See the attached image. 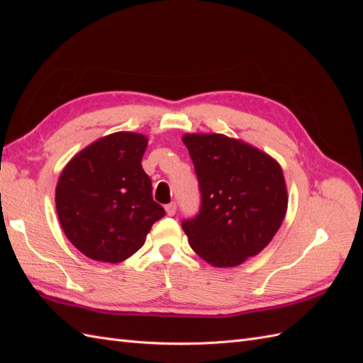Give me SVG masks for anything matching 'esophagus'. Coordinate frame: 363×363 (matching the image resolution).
Here are the masks:
<instances>
[{
	"label": "esophagus",
	"instance_id": "esophagus-1",
	"mask_svg": "<svg viewBox=\"0 0 363 363\" xmlns=\"http://www.w3.org/2000/svg\"><path fill=\"white\" fill-rule=\"evenodd\" d=\"M164 211H167L168 216H174L175 211H177V206H175V203H169V204L164 206Z\"/></svg>",
	"mask_w": 363,
	"mask_h": 363
}]
</instances>
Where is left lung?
Instances as JSON below:
<instances>
[{"label":"left lung","mask_w":363,"mask_h":363,"mask_svg":"<svg viewBox=\"0 0 363 363\" xmlns=\"http://www.w3.org/2000/svg\"><path fill=\"white\" fill-rule=\"evenodd\" d=\"M182 140L201 192L200 213L182 224L189 245L212 267H238L271 242L286 215L281 167L225 135L186 133Z\"/></svg>","instance_id":"8db88e82"}]
</instances>
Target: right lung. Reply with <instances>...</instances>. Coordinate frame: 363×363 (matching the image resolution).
Here are the masks:
<instances>
[{
    "label": "right lung",
    "instance_id": "right-lung-1",
    "mask_svg": "<svg viewBox=\"0 0 363 363\" xmlns=\"http://www.w3.org/2000/svg\"><path fill=\"white\" fill-rule=\"evenodd\" d=\"M148 138L118 131L68 162L56 186V208L69 242L96 262L119 263L145 244L164 211L142 168Z\"/></svg>",
    "mask_w": 363,
    "mask_h": 363
}]
</instances>
